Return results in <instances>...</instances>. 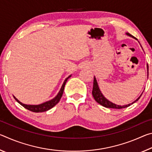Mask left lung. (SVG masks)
I'll return each instance as SVG.
<instances>
[{"mask_svg":"<svg viewBox=\"0 0 152 152\" xmlns=\"http://www.w3.org/2000/svg\"><path fill=\"white\" fill-rule=\"evenodd\" d=\"M126 35L135 39V37H133V36L131 35L130 33H126ZM139 43H140V42H139ZM141 48H142V47H141ZM147 70H148V64H147ZM143 92L141 93L140 96L135 100V101H133V102H132V103L128 104H125V105H123V106H121V105H118V104L113 103V102H110V101L107 100L106 98L104 96V95L102 94V93L101 91V90H100V88H99V85H98V82H97V80L96 79V77L94 76L93 88H92V96H93L94 100L98 102V103H99L100 104H101L102 106H103L104 107L113 108V109H123V108L128 107H129L130 105H132V104L134 103V102H135L136 101H137L138 100L140 99V97H141V95H142Z\"/></svg>","mask_w":152,"mask_h":152,"instance_id":"obj_1","label":"left lung"}]
</instances>
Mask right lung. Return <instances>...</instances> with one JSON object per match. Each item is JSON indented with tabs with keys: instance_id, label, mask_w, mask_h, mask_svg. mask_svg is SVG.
Wrapping results in <instances>:
<instances>
[{
	"instance_id": "right-lung-1",
	"label": "right lung",
	"mask_w": 152,
	"mask_h": 152,
	"mask_svg": "<svg viewBox=\"0 0 152 152\" xmlns=\"http://www.w3.org/2000/svg\"><path fill=\"white\" fill-rule=\"evenodd\" d=\"M71 76L72 75H70L68 77V78H66V80H64V83L62 84V86H61V87L60 91H59L58 94L56 95V96L53 98V99H52L51 100H50V101H48L43 102V103L37 104V105L26 104L22 103L21 102H20L15 96H13V97H14V99L16 100V101L19 102L20 105H22V106L25 107V109L29 110H31V111H33L35 113H42V112L47 111V110H50V109H51V108H53V107H54L55 105L57 104L59 102V101H60V100L61 98V96H62V94H63L64 87H65V84L66 83L67 80H68V79L69 78H70Z\"/></svg>"
}]
</instances>
